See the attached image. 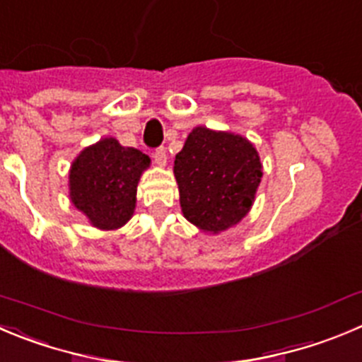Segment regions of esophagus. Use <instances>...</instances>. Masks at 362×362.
<instances>
[{
    "instance_id": "1",
    "label": "esophagus",
    "mask_w": 362,
    "mask_h": 362,
    "mask_svg": "<svg viewBox=\"0 0 362 362\" xmlns=\"http://www.w3.org/2000/svg\"><path fill=\"white\" fill-rule=\"evenodd\" d=\"M153 158L154 163H156L158 167H165V165H167V151H165L163 147H158L153 153Z\"/></svg>"
}]
</instances>
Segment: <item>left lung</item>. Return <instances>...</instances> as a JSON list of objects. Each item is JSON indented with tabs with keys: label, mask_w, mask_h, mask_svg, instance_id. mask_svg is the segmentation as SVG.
Instances as JSON below:
<instances>
[{
	"label": "left lung",
	"mask_w": 362,
	"mask_h": 362,
	"mask_svg": "<svg viewBox=\"0 0 362 362\" xmlns=\"http://www.w3.org/2000/svg\"><path fill=\"white\" fill-rule=\"evenodd\" d=\"M174 175L185 218L218 235L249 213L263 170L249 140L199 126L175 154Z\"/></svg>",
	"instance_id": "obj_1"
}]
</instances>
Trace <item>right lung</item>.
<instances>
[{"instance_id": "obj_1", "label": "right lung", "mask_w": 362, "mask_h": 362, "mask_svg": "<svg viewBox=\"0 0 362 362\" xmlns=\"http://www.w3.org/2000/svg\"><path fill=\"white\" fill-rule=\"evenodd\" d=\"M149 163L147 154L115 139L85 147L69 172L72 204L98 229H119L133 216L136 187Z\"/></svg>"}]
</instances>
